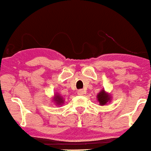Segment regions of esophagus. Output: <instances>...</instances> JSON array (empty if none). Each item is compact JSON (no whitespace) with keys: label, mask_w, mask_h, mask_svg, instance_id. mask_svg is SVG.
<instances>
[{"label":"esophagus","mask_w":151,"mask_h":151,"mask_svg":"<svg viewBox=\"0 0 151 151\" xmlns=\"http://www.w3.org/2000/svg\"><path fill=\"white\" fill-rule=\"evenodd\" d=\"M78 94L79 95H83L84 94V91L83 90H78Z\"/></svg>","instance_id":"34e87169"}]
</instances>
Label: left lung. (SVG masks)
Segmentation results:
<instances>
[{"label": "left lung", "instance_id": "8db88e82", "mask_svg": "<svg viewBox=\"0 0 151 151\" xmlns=\"http://www.w3.org/2000/svg\"><path fill=\"white\" fill-rule=\"evenodd\" d=\"M97 100L101 105H104L105 104L108 103V101H110V96L104 92V90H102V91H101L97 95Z\"/></svg>", "mask_w": 151, "mask_h": 151}]
</instances>
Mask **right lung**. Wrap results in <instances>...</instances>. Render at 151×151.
I'll return each instance as SVG.
<instances>
[{"instance_id": "1", "label": "right lung", "mask_w": 151, "mask_h": 151, "mask_svg": "<svg viewBox=\"0 0 151 151\" xmlns=\"http://www.w3.org/2000/svg\"><path fill=\"white\" fill-rule=\"evenodd\" d=\"M54 101H56L57 104H61L63 103V100L61 98V96H60L59 95H56L55 96V98Z\"/></svg>"}]
</instances>
